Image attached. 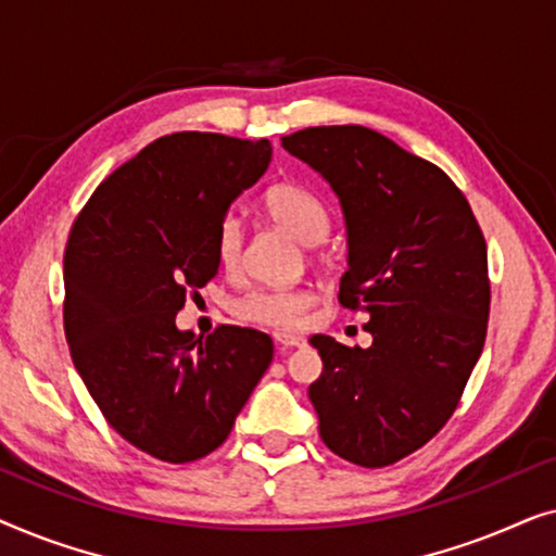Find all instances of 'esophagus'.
I'll return each instance as SVG.
<instances>
[{
	"label": "esophagus",
	"mask_w": 556,
	"mask_h": 556,
	"mask_svg": "<svg viewBox=\"0 0 556 556\" xmlns=\"http://www.w3.org/2000/svg\"><path fill=\"white\" fill-rule=\"evenodd\" d=\"M276 341L283 349H293V346H303L306 344V341H303V337H295V333H286V331H280V333H276Z\"/></svg>",
	"instance_id": "1"
}]
</instances>
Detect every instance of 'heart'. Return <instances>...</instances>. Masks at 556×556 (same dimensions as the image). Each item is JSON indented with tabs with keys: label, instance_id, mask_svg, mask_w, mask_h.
Segmentation results:
<instances>
[{
	"label": "heart",
	"instance_id": "b5f03b06",
	"mask_svg": "<svg viewBox=\"0 0 556 556\" xmlns=\"http://www.w3.org/2000/svg\"><path fill=\"white\" fill-rule=\"evenodd\" d=\"M261 207L270 223L301 242V245L314 248L329 235V210L321 197L299 185H273L263 194ZM242 250V230L235 217H225L215 235V255L223 270H235L240 263ZM316 295L311 288H250L235 301V316L240 321L265 326L276 331H293L306 321Z\"/></svg>",
	"mask_w": 556,
	"mask_h": 556
}]
</instances>
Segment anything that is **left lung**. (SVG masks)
Listing matches in <instances>:
<instances>
[{
	"label": "left lung",
	"instance_id": "8db88e82",
	"mask_svg": "<svg viewBox=\"0 0 556 556\" xmlns=\"http://www.w3.org/2000/svg\"><path fill=\"white\" fill-rule=\"evenodd\" d=\"M321 174L346 227L341 306L364 311L371 346L316 333L308 387L333 453L382 468L447 422L483 352L491 286L470 204L435 164L364 126H314L280 139Z\"/></svg>",
	"mask_w": 556,
	"mask_h": 556
}]
</instances>
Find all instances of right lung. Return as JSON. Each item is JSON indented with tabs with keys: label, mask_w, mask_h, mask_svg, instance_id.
I'll return each instance as SVG.
<instances>
[{
	"label": "right lung",
	"mask_w": 556,
	"mask_h": 556,
	"mask_svg": "<svg viewBox=\"0 0 556 556\" xmlns=\"http://www.w3.org/2000/svg\"><path fill=\"white\" fill-rule=\"evenodd\" d=\"M268 139L162 136L96 189L67 238L65 337L111 428L139 451L189 463L230 435L273 362L268 333L181 331L187 291L217 276L215 235L270 164Z\"/></svg>",
	"instance_id": "add662e5"
}]
</instances>
